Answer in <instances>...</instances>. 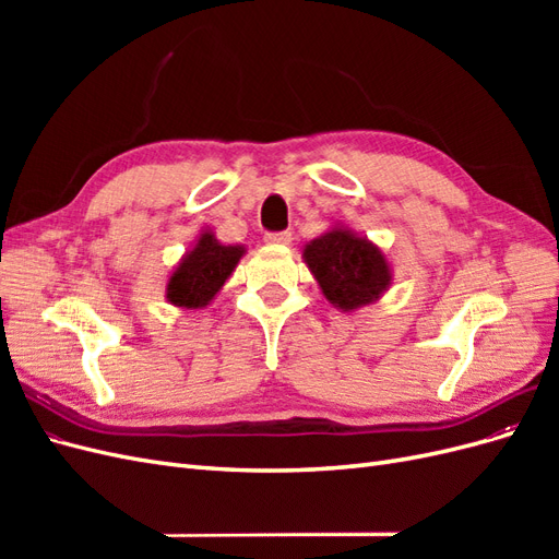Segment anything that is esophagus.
<instances>
[{"mask_svg":"<svg viewBox=\"0 0 559 559\" xmlns=\"http://www.w3.org/2000/svg\"><path fill=\"white\" fill-rule=\"evenodd\" d=\"M292 233L289 230H282V233H267L265 235V242L267 245H280V247H284V245H292Z\"/></svg>","mask_w":559,"mask_h":559,"instance_id":"1","label":"esophagus"}]
</instances>
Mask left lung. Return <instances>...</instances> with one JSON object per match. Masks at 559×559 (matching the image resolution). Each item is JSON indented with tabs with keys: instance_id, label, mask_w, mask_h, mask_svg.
Listing matches in <instances>:
<instances>
[{
	"instance_id": "left-lung-1",
	"label": "left lung",
	"mask_w": 559,
	"mask_h": 559,
	"mask_svg": "<svg viewBox=\"0 0 559 559\" xmlns=\"http://www.w3.org/2000/svg\"><path fill=\"white\" fill-rule=\"evenodd\" d=\"M321 294L341 312H357L392 286V265L384 251L364 235L335 224L302 247Z\"/></svg>"
}]
</instances>
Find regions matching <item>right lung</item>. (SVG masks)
<instances>
[{
	"label": "right lung",
	"instance_id": "add662e5",
	"mask_svg": "<svg viewBox=\"0 0 559 559\" xmlns=\"http://www.w3.org/2000/svg\"><path fill=\"white\" fill-rule=\"evenodd\" d=\"M245 253V245H224L216 240L212 228L200 230L193 247L183 253L167 277V302L181 310L207 308Z\"/></svg>",
	"mask_w": 559,
	"mask_h": 559
}]
</instances>
